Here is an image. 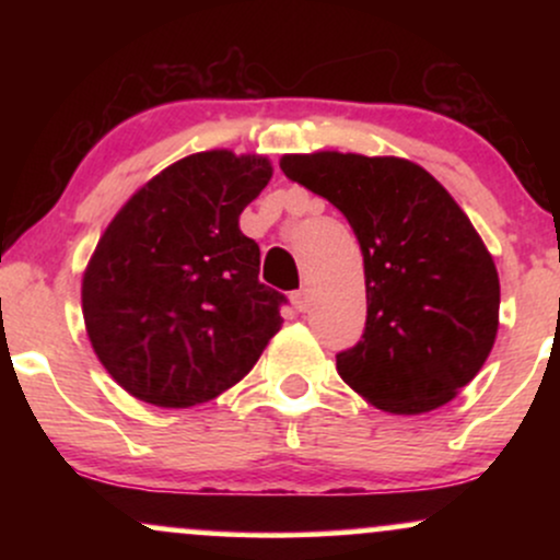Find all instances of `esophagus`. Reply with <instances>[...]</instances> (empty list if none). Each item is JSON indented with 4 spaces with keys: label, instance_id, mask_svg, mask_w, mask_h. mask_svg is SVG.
<instances>
[{
    "label": "esophagus",
    "instance_id": "34e87169",
    "mask_svg": "<svg viewBox=\"0 0 560 560\" xmlns=\"http://www.w3.org/2000/svg\"><path fill=\"white\" fill-rule=\"evenodd\" d=\"M292 305L298 307L300 313H307L313 305V298H311V289H298V292L292 294Z\"/></svg>",
    "mask_w": 560,
    "mask_h": 560
}]
</instances>
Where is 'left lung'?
Masks as SVG:
<instances>
[{"label":"left lung","mask_w":560,"mask_h":560,"mask_svg":"<svg viewBox=\"0 0 560 560\" xmlns=\"http://www.w3.org/2000/svg\"><path fill=\"white\" fill-rule=\"evenodd\" d=\"M287 178L329 199L355 231L365 271L361 342L339 376L389 413L440 408L485 365L498 334L492 255L432 173L402 158L284 155Z\"/></svg>","instance_id":"obj_1"}]
</instances>
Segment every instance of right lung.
<instances>
[{
	"instance_id": "right-lung-1",
	"label": "right lung",
	"mask_w": 560,
	"mask_h": 560,
	"mask_svg": "<svg viewBox=\"0 0 560 560\" xmlns=\"http://www.w3.org/2000/svg\"><path fill=\"white\" fill-rule=\"evenodd\" d=\"M271 163L197 152L147 182L105 229L81 302L92 347L128 395L191 408L249 374L287 298L260 284V247L240 215Z\"/></svg>"
}]
</instances>
